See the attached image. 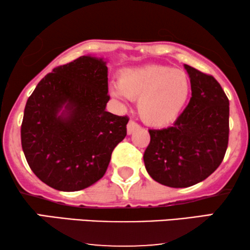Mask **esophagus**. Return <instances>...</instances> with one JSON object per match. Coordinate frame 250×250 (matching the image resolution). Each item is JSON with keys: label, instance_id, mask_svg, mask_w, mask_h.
<instances>
[{"label": "esophagus", "instance_id": "1", "mask_svg": "<svg viewBox=\"0 0 250 250\" xmlns=\"http://www.w3.org/2000/svg\"><path fill=\"white\" fill-rule=\"evenodd\" d=\"M139 127H140V126H139L138 123L129 121L128 124H127V134H132V133L136 131V129H138Z\"/></svg>", "mask_w": 250, "mask_h": 250}]
</instances>
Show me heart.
Wrapping results in <instances>:
<instances>
[{
  "label": "heart",
  "instance_id": "1",
  "mask_svg": "<svg viewBox=\"0 0 250 250\" xmlns=\"http://www.w3.org/2000/svg\"><path fill=\"white\" fill-rule=\"evenodd\" d=\"M190 91L186 71L165 64H149L123 71L114 94L138 100L140 118L152 127H165L179 117Z\"/></svg>",
  "mask_w": 250,
  "mask_h": 250
}]
</instances>
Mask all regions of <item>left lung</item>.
I'll list each match as a JSON object with an SVG mask.
<instances>
[{
	"label": "left lung",
	"instance_id": "obj_1",
	"mask_svg": "<svg viewBox=\"0 0 250 250\" xmlns=\"http://www.w3.org/2000/svg\"><path fill=\"white\" fill-rule=\"evenodd\" d=\"M191 99L172 126L149 129L143 160L157 182L188 188L201 182L221 165L229 143V99L211 75L184 64Z\"/></svg>",
	"mask_w": 250,
	"mask_h": 250
}]
</instances>
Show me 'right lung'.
I'll return each instance as SVG.
<instances>
[{"instance_id": "obj_1", "label": "right lung", "mask_w": 250, "mask_h": 250, "mask_svg": "<svg viewBox=\"0 0 250 250\" xmlns=\"http://www.w3.org/2000/svg\"><path fill=\"white\" fill-rule=\"evenodd\" d=\"M83 56L54 68L27 100L21 146L30 169L59 191H78L104 175L115 146L126 136L127 116L105 110L108 68Z\"/></svg>"}]
</instances>
